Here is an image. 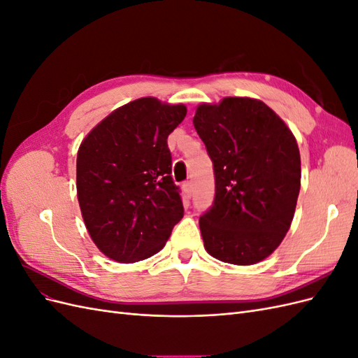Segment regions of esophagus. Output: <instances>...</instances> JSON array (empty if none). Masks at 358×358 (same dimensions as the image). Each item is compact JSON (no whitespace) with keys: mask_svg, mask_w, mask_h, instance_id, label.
<instances>
[{"mask_svg":"<svg viewBox=\"0 0 358 358\" xmlns=\"http://www.w3.org/2000/svg\"><path fill=\"white\" fill-rule=\"evenodd\" d=\"M183 191H185V194L188 197H191L192 196V191H194V188H192V182H185L183 183Z\"/></svg>","mask_w":358,"mask_h":358,"instance_id":"34e87169","label":"esophagus"}]
</instances>
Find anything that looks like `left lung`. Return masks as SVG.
<instances>
[{
    "label": "left lung",
    "instance_id": "1",
    "mask_svg": "<svg viewBox=\"0 0 358 358\" xmlns=\"http://www.w3.org/2000/svg\"><path fill=\"white\" fill-rule=\"evenodd\" d=\"M194 127L215 171V200L200 216L204 249L237 266L263 262L284 241L300 191L294 134L267 104L248 96L203 103Z\"/></svg>",
    "mask_w": 358,
    "mask_h": 358
}]
</instances>
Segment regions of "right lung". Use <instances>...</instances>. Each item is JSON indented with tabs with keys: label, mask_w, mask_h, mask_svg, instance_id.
Wrapping results in <instances>:
<instances>
[{
	"label": "right lung",
	"mask_w": 358,
	"mask_h": 358,
	"mask_svg": "<svg viewBox=\"0 0 358 358\" xmlns=\"http://www.w3.org/2000/svg\"><path fill=\"white\" fill-rule=\"evenodd\" d=\"M185 116L183 104L143 96L106 116L79 146L82 218L96 248L117 263L159 252L182 220L167 137Z\"/></svg>",
	"instance_id": "add662e5"
}]
</instances>
